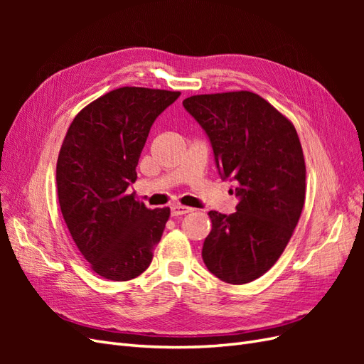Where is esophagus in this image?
Segmentation results:
<instances>
[{"label": "esophagus", "mask_w": 364, "mask_h": 364, "mask_svg": "<svg viewBox=\"0 0 364 364\" xmlns=\"http://www.w3.org/2000/svg\"><path fill=\"white\" fill-rule=\"evenodd\" d=\"M188 213H193V208L182 206V205H173V206H171V215H173V217L183 215V214H188Z\"/></svg>", "instance_id": "esophagus-1"}]
</instances>
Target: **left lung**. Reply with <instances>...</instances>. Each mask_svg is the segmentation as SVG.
Here are the masks:
<instances>
[{"label":"left lung","instance_id":"1","mask_svg":"<svg viewBox=\"0 0 364 364\" xmlns=\"http://www.w3.org/2000/svg\"><path fill=\"white\" fill-rule=\"evenodd\" d=\"M183 107L211 142L222 179L235 183L237 211H209L202 258L228 284L262 277L291 238L305 202V161L290 121L249 91L193 95Z\"/></svg>","mask_w":364,"mask_h":364}]
</instances>
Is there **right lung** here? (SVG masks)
I'll return each mask as SVG.
<instances>
[{"mask_svg":"<svg viewBox=\"0 0 364 364\" xmlns=\"http://www.w3.org/2000/svg\"><path fill=\"white\" fill-rule=\"evenodd\" d=\"M181 92L118 87L75 115L58 158L59 205L75 246L100 277L129 281L144 272L170 208L149 209L129 194L155 119Z\"/></svg>","mask_w":364,"mask_h":364,"instance_id":"add662e5","label":"right lung"}]
</instances>
